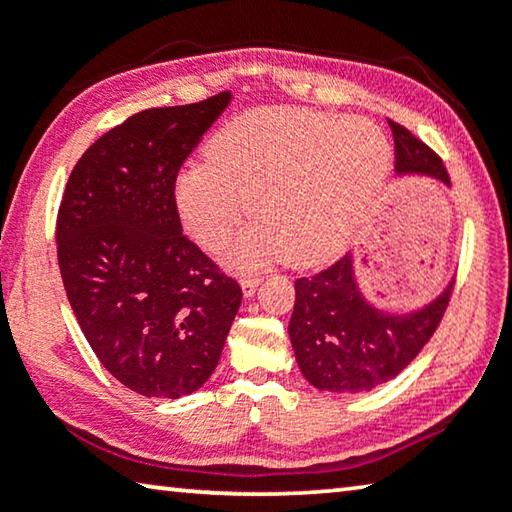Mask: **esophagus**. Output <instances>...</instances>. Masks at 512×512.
Here are the masks:
<instances>
[{"instance_id": "esophagus-1", "label": "esophagus", "mask_w": 512, "mask_h": 512, "mask_svg": "<svg viewBox=\"0 0 512 512\" xmlns=\"http://www.w3.org/2000/svg\"><path fill=\"white\" fill-rule=\"evenodd\" d=\"M259 282H262V278H259V275H243V278H241L243 296H253L255 289L259 287Z\"/></svg>"}]
</instances>
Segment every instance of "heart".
<instances>
[{"mask_svg":"<svg viewBox=\"0 0 512 512\" xmlns=\"http://www.w3.org/2000/svg\"><path fill=\"white\" fill-rule=\"evenodd\" d=\"M392 150L376 125L316 111H253L234 118L207 145V164L175 177L184 230L218 248L241 218L248 227L227 250L250 266L285 250L291 264L339 253L383 191ZM249 205H245V200Z\"/></svg>","mask_w":512,"mask_h":512,"instance_id":"heart-1","label":"heart"}]
</instances>
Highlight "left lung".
I'll use <instances>...</instances> for the list:
<instances>
[{
    "label": "left lung",
    "mask_w": 512,
    "mask_h": 512,
    "mask_svg": "<svg viewBox=\"0 0 512 512\" xmlns=\"http://www.w3.org/2000/svg\"><path fill=\"white\" fill-rule=\"evenodd\" d=\"M396 173H421L451 184L442 159L410 129L389 120ZM453 285L424 310L389 314L360 294L353 257L344 255L310 278L296 280L289 337L303 376L335 394L369 392L417 358L449 307Z\"/></svg>",
    "instance_id": "1"
}]
</instances>
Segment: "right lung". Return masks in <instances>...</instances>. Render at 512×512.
<instances>
[{
  "label": "right lung",
  "mask_w": 512,
  "mask_h": 512,
  "mask_svg": "<svg viewBox=\"0 0 512 512\" xmlns=\"http://www.w3.org/2000/svg\"><path fill=\"white\" fill-rule=\"evenodd\" d=\"M230 97L145 109L109 129L72 168L56 216L63 287L86 342L148 399L207 383L241 305L239 282L186 237L173 200Z\"/></svg>",
  "instance_id": "obj_1"
}]
</instances>
